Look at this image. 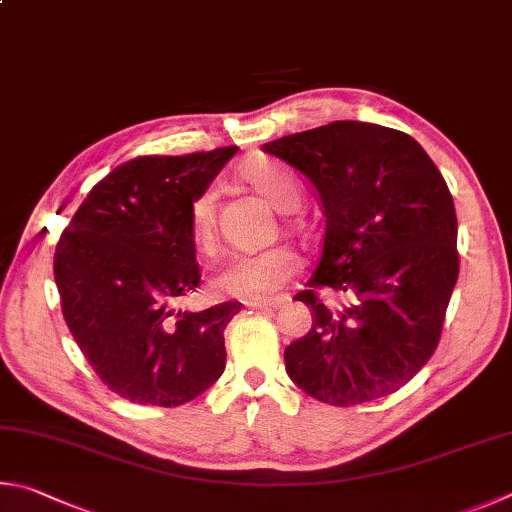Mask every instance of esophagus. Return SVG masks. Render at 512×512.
Listing matches in <instances>:
<instances>
[{
  "label": "esophagus",
  "instance_id": "34e87169",
  "mask_svg": "<svg viewBox=\"0 0 512 512\" xmlns=\"http://www.w3.org/2000/svg\"><path fill=\"white\" fill-rule=\"evenodd\" d=\"M283 306L281 301H251V303H247V308H251V310H263V312H267V310H279Z\"/></svg>",
  "mask_w": 512,
  "mask_h": 512
}]
</instances>
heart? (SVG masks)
<instances>
[{
    "label": "heart",
    "mask_w": 512,
    "mask_h": 512,
    "mask_svg": "<svg viewBox=\"0 0 512 512\" xmlns=\"http://www.w3.org/2000/svg\"><path fill=\"white\" fill-rule=\"evenodd\" d=\"M242 177L276 209L290 211L299 204L301 188L297 177L283 166L261 161V164L247 166ZM188 227H191L193 245L204 256H213L218 249V191H215V186H204L200 193H195L191 204H188ZM299 267L301 258L297 251L276 245L229 258L215 274L213 283L227 297L267 301L292 281Z\"/></svg>",
    "instance_id": "obj_1"
}]
</instances>
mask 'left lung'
<instances>
[{
	"instance_id": "1",
	"label": "left lung",
	"mask_w": 512,
	"mask_h": 512,
	"mask_svg": "<svg viewBox=\"0 0 512 512\" xmlns=\"http://www.w3.org/2000/svg\"><path fill=\"white\" fill-rule=\"evenodd\" d=\"M315 184L326 233L297 301L308 335L285 348L290 378L326 405L391 396L441 342L459 279L456 211L441 170L409 134L333 121L263 146Z\"/></svg>"
}]
</instances>
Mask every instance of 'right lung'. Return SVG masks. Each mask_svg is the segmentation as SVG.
Here are the masks:
<instances>
[{
  "instance_id": "add662e5",
  "label": "right lung",
  "mask_w": 512,
  "mask_h": 512,
  "mask_svg": "<svg viewBox=\"0 0 512 512\" xmlns=\"http://www.w3.org/2000/svg\"><path fill=\"white\" fill-rule=\"evenodd\" d=\"M236 146L134 157L105 175L58 240L62 317L107 389L137 405L179 407L227 364L224 328L242 303L182 312L200 285L188 204Z\"/></svg>"
}]
</instances>
